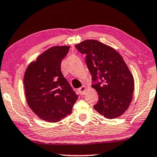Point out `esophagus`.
Returning <instances> with one entry per match:
<instances>
[{"instance_id":"1","label":"esophagus","mask_w":157,"mask_h":157,"mask_svg":"<svg viewBox=\"0 0 157 157\" xmlns=\"http://www.w3.org/2000/svg\"><path fill=\"white\" fill-rule=\"evenodd\" d=\"M86 90H87V87H85V86H82V87H79L78 89V91H79V93L81 94V95H83V94H85L86 92Z\"/></svg>"}]
</instances>
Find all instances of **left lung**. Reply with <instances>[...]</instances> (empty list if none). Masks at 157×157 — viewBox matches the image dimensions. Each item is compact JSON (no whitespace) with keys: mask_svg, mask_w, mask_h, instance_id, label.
Masks as SVG:
<instances>
[{"mask_svg":"<svg viewBox=\"0 0 157 157\" xmlns=\"http://www.w3.org/2000/svg\"><path fill=\"white\" fill-rule=\"evenodd\" d=\"M86 55V64L99 94L94 109L107 119H114L128 109L133 98V75L122 57L113 48L96 40H86L75 45Z\"/></svg>","mask_w":157,"mask_h":157,"instance_id":"left-lung-1","label":"left lung"}]
</instances>
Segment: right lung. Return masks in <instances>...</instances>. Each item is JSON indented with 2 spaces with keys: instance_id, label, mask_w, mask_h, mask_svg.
<instances>
[{
  "instance_id": "obj_1",
  "label": "right lung",
  "mask_w": 157,
  "mask_h": 157,
  "mask_svg": "<svg viewBox=\"0 0 157 157\" xmlns=\"http://www.w3.org/2000/svg\"><path fill=\"white\" fill-rule=\"evenodd\" d=\"M70 46H54L31 62L24 75L26 101L32 111L48 122H57L72 113L78 98L61 72V63Z\"/></svg>"
}]
</instances>
